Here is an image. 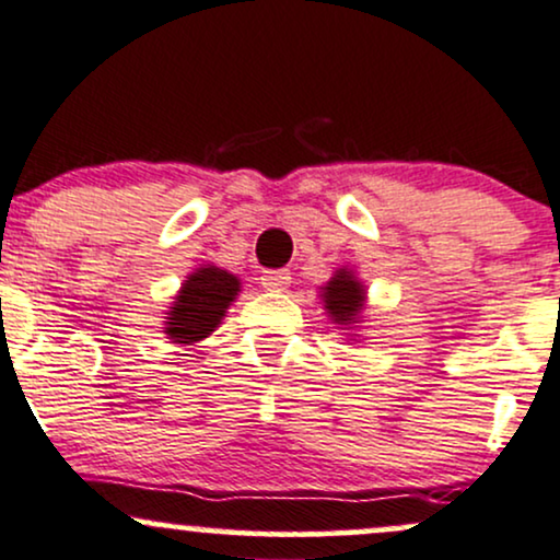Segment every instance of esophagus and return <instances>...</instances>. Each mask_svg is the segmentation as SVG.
<instances>
[{"instance_id":"34e87169","label":"esophagus","mask_w":560,"mask_h":560,"mask_svg":"<svg viewBox=\"0 0 560 560\" xmlns=\"http://www.w3.org/2000/svg\"><path fill=\"white\" fill-rule=\"evenodd\" d=\"M260 284L268 292H284L292 284V276H289V271H266L260 276Z\"/></svg>"}]
</instances>
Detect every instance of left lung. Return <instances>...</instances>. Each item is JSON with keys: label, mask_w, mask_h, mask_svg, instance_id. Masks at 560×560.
Masks as SVG:
<instances>
[{"label": "left lung", "mask_w": 560, "mask_h": 560, "mask_svg": "<svg viewBox=\"0 0 560 560\" xmlns=\"http://www.w3.org/2000/svg\"><path fill=\"white\" fill-rule=\"evenodd\" d=\"M320 302L323 310H326L328 320L334 323L341 331L352 334L360 328L362 318H365V302H368V287L362 284L360 276H357L354 268L341 266L336 268L331 279L320 287ZM357 334H352V341Z\"/></svg>", "instance_id": "left-lung-1"}]
</instances>
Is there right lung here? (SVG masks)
Masks as SVG:
<instances>
[{
  "label": "right lung",
  "mask_w": 560,
  "mask_h": 560,
  "mask_svg": "<svg viewBox=\"0 0 560 560\" xmlns=\"http://www.w3.org/2000/svg\"><path fill=\"white\" fill-rule=\"evenodd\" d=\"M242 292V281L226 268L203 262L182 281L170 310L164 313V336L172 345L195 347L224 320L229 305Z\"/></svg>",
  "instance_id": "obj_1"
}]
</instances>
